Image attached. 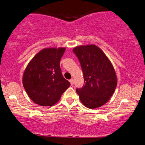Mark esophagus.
Returning <instances> with one entry per match:
<instances>
[{"label": "esophagus", "instance_id": "esophagus-1", "mask_svg": "<svg viewBox=\"0 0 145 145\" xmlns=\"http://www.w3.org/2000/svg\"><path fill=\"white\" fill-rule=\"evenodd\" d=\"M74 79H73V78H72V79H71V80H69V81H70V82H71V85H73V84H74Z\"/></svg>", "mask_w": 145, "mask_h": 145}]
</instances>
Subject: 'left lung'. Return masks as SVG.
<instances>
[{"label": "left lung", "mask_w": 145, "mask_h": 145, "mask_svg": "<svg viewBox=\"0 0 145 145\" xmlns=\"http://www.w3.org/2000/svg\"><path fill=\"white\" fill-rule=\"evenodd\" d=\"M73 52L80 62L84 76V84L76 90L81 102L90 109L101 107L108 102L117 86L112 63L95 45L76 47Z\"/></svg>", "instance_id": "1"}]
</instances>
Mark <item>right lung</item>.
Listing matches in <instances>:
<instances>
[{"instance_id": "add662e5", "label": "right lung", "mask_w": 145, "mask_h": 145, "mask_svg": "<svg viewBox=\"0 0 145 145\" xmlns=\"http://www.w3.org/2000/svg\"><path fill=\"white\" fill-rule=\"evenodd\" d=\"M65 48H46L31 59L23 75V85L31 100L41 106L58 102L70 82L63 77L60 61Z\"/></svg>"}]
</instances>
